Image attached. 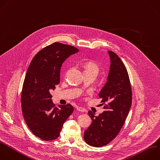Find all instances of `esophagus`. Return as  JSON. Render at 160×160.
Instances as JSON below:
<instances>
[{"mask_svg":"<svg viewBox=\"0 0 160 160\" xmlns=\"http://www.w3.org/2000/svg\"><path fill=\"white\" fill-rule=\"evenodd\" d=\"M77 110L78 111H79V112H85L86 111L85 109H84V108H82L81 107H77Z\"/></svg>","mask_w":160,"mask_h":160,"instance_id":"1","label":"esophagus"}]
</instances>
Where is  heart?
I'll use <instances>...</instances> for the list:
<instances>
[{"instance_id": "heart-1", "label": "heart", "mask_w": 160, "mask_h": 160, "mask_svg": "<svg viewBox=\"0 0 160 160\" xmlns=\"http://www.w3.org/2000/svg\"><path fill=\"white\" fill-rule=\"evenodd\" d=\"M83 67L84 74H94L97 75L99 71L98 64L92 61H88L86 62Z\"/></svg>"}]
</instances>
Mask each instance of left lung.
Here are the masks:
<instances>
[{"label": "left lung", "mask_w": 160, "mask_h": 160, "mask_svg": "<svg viewBox=\"0 0 160 160\" xmlns=\"http://www.w3.org/2000/svg\"><path fill=\"white\" fill-rule=\"evenodd\" d=\"M111 60L107 82L99 93L104 111L96 116L88 114L92 122L84 131V139L89 145L101 147L118 134L128 115L132 102V91L127 69L121 59L108 51Z\"/></svg>", "instance_id": "8db88e82"}]
</instances>
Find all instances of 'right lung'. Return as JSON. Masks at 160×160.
I'll use <instances>...</instances> for the list:
<instances>
[{"label":"right lung","mask_w":160,"mask_h":160,"mask_svg":"<svg viewBox=\"0 0 160 160\" xmlns=\"http://www.w3.org/2000/svg\"><path fill=\"white\" fill-rule=\"evenodd\" d=\"M78 51L73 46L55 42L41 50L28 68L21 93L22 110L30 130L42 140L58 138L74 111L70 104L56 107L50 91L60 82L64 61Z\"/></svg>","instance_id":"obj_1"}]
</instances>
